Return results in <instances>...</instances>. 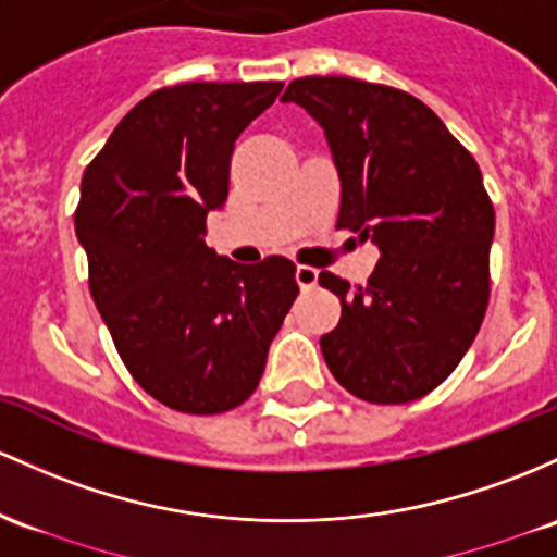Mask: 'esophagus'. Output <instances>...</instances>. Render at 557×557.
I'll return each mask as SVG.
<instances>
[{"label":"esophagus","mask_w":557,"mask_h":557,"mask_svg":"<svg viewBox=\"0 0 557 557\" xmlns=\"http://www.w3.org/2000/svg\"><path fill=\"white\" fill-rule=\"evenodd\" d=\"M317 277H320V272H317L314 267H304V264H301V267L296 269V283H298V288H301L304 293L314 288Z\"/></svg>","instance_id":"1"}]
</instances>
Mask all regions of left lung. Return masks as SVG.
<instances>
[{"label": "left lung", "mask_w": 557, "mask_h": 557, "mask_svg": "<svg viewBox=\"0 0 557 557\" xmlns=\"http://www.w3.org/2000/svg\"><path fill=\"white\" fill-rule=\"evenodd\" d=\"M283 102L327 134L341 176L335 227L381 250L368 285L320 272L341 298L322 357L359 399H420L460 364L486 314L494 206L479 163L423 100L388 84L304 76Z\"/></svg>", "instance_id": "1"}]
</instances>
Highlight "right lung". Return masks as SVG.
<instances>
[{
  "label": "right lung",
  "mask_w": 557,
  "mask_h": 557,
  "mask_svg": "<svg viewBox=\"0 0 557 557\" xmlns=\"http://www.w3.org/2000/svg\"><path fill=\"white\" fill-rule=\"evenodd\" d=\"M283 82L156 89L119 121L82 176L73 224L89 293L129 375L176 412L219 414L253 394L298 296L296 264L253 267L206 246L243 129Z\"/></svg>",
  "instance_id": "right-lung-1"
}]
</instances>
